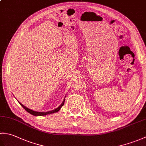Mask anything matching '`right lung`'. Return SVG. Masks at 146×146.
<instances>
[{"label":"right lung","mask_w":146,"mask_h":146,"mask_svg":"<svg viewBox=\"0 0 146 146\" xmlns=\"http://www.w3.org/2000/svg\"><path fill=\"white\" fill-rule=\"evenodd\" d=\"M64 100L65 98L64 99V100L63 102V103L61 104V105H60V107H58L57 108H56V109L53 110H51V111H46V112H40V111H33L32 110L29 109V108L26 107L24 105H23L22 104H21L20 102H19V103L20 104V105H21L22 107H23L24 109H25L27 112H29V113L33 115H35V116H42V115H48V114H49V113H55V112H57V111H58L59 110H60L61 109V108L62 107V106L64 105Z\"/></svg>","instance_id":"add662e5"}]
</instances>
